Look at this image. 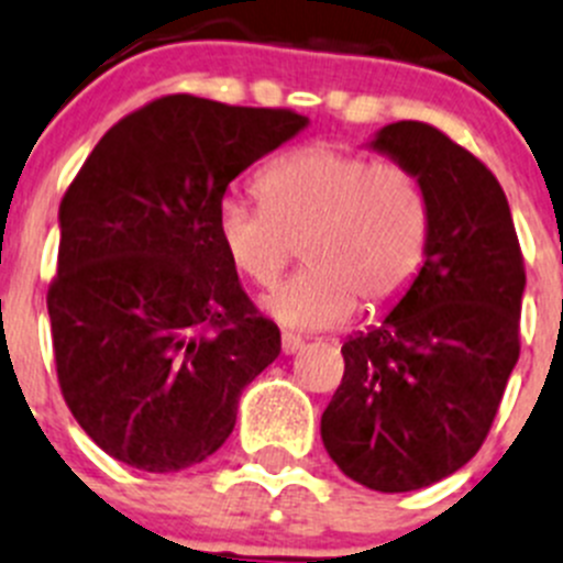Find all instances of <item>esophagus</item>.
Masks as SVG:
<instances>
[{
    "label": "esophagus",
    "mask_w": 563,
    "mask_h": 563,
    "mask_svg": "<svg viewBox=\"0 0 563 563\" xmlns=\"http://www.w3.org/2000/svg\"><path fill=\"white\" fill-rule=\"evenodd\" d=\"M280 346H283V355H297L299 350L306 346V341L299 339V335H294V333H283Z\"/></svg>",
    "instance_id": "1"
}]
</instances>
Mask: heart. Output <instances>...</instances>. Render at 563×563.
<instances>
[{
    "instance_id": "1",
    "label": "heart",
    "mask_w": 563,
    "mask_h": 563,
    "mask_svg": "<svg viewBox=\"0 0 563 563\" xmlns=\"http://www.w3.org/2000/svg\"><path fill=\"white\" fill-rule=\"evenodd\" d=\"M264 208L224 197L217 239L228 264L269 286L299 241L306 269L272 288L261 308L288 330L339 328L406 294L428 241V202L417 177L335 144H308L257 177Z\"/></svg>"
}]
</instances>
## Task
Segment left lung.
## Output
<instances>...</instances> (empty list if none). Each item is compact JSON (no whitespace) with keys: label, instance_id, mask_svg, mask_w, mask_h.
Listing matches in <instances>:
<instances>
[{"label":"left lung","instance_id":"left-lung-1","mask_svg":"<svg viewBox=\"0 0 563 563\" xmlns=\"http://www.w3.org/2000/svg\"><path fill=\"white\" fill-rule=\"evenodd\" d=\"M366 146L419 180L424 264L391 311L344 341V377L322 441L346 477L417 492L481 450L519 358L525 269L500 183L422 122H394Z\"/></svg>","mask_w":563,"mask_h":563}]
</instances>
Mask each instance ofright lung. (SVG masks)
<instances>
[{"label":"right lung","instance_id":"1","mask_svg":"<svg viewBox=\"0 0 563 563\" xmlns=\"http://www.w3.org/2000/svg\"><path fill=\"white\" fill-rule=\"evenodd\" d=\"M308 115L175 93L102 135L60 202L46 297L57 380L97 448L180 472L222 448L280 355L217 239L230 183Z\"/></svg>","mask_w":563,"mask_h":563}]
</instances>
